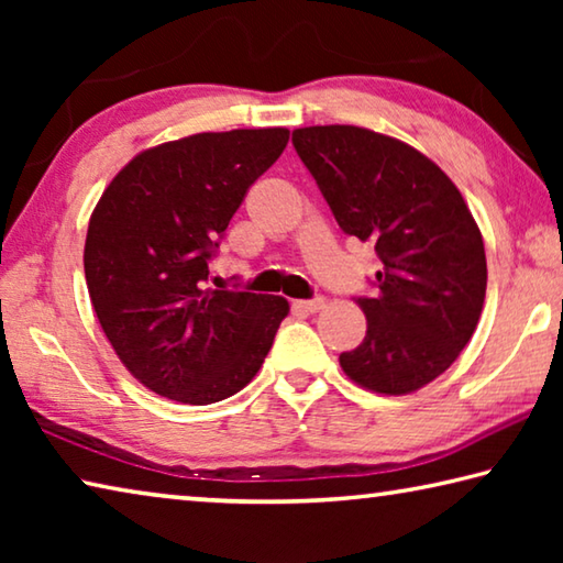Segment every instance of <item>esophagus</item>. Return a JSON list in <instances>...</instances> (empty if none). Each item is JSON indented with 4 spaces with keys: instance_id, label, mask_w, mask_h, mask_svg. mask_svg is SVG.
<instances>
[{
    "instance_id": "esophagus-1",
    "label": "esophagus",
    "mask_w": 563,
    "mask_h": 563,
    "mask_svg": "<svg viewBox=\"0 0 563 563\" xmlns=\"http://www.w3.org/2000/svg\"><path fill=\"white\" fill-rule=\"evenodd\" d=\"M292 305L300 312H318V310L325 308V300H322V298H310V300H295Z\"/></svg>"
}]
</instances>
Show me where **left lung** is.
<instances>
[{"instance_id": "8db88e82", "label": "left lung", "mask_w": 563, "mask_h": 563, "mask_svg": "<svg viewBox=\"0 0 563 563\" xmlns=\"http://www.w3.org/2000/svg\"><path fill=\"white\" fill-rule=\"evenodd\" d=\"M342 233L375 245V298H355L365 340L342 352L350 379L407 395L460 357L479 322L487 258L479 228L440 166L402 141L360 126L292 131Z\"/></svg>"}]
</instances>
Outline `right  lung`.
Masks as SVG:
<instances>
[{
	"instance_id": "add662e5",
	"label": "right lung",
	"mask_w": 563,
	"mask_h": 563,
	"mask_svg": "<svg viewBox=\"0 0 563 563\" xmlns=\"http://www.w3.org/2000/svg\"><path fill=\"white\" fill-rule=\"evenodd\" d=\"M288 136L238 129L148 148L93 208L84 247L93 312L129 373L156 395L221 402L268 355L288 300L206 285L228 223Z\"/></svg>"
}]
</instances>
